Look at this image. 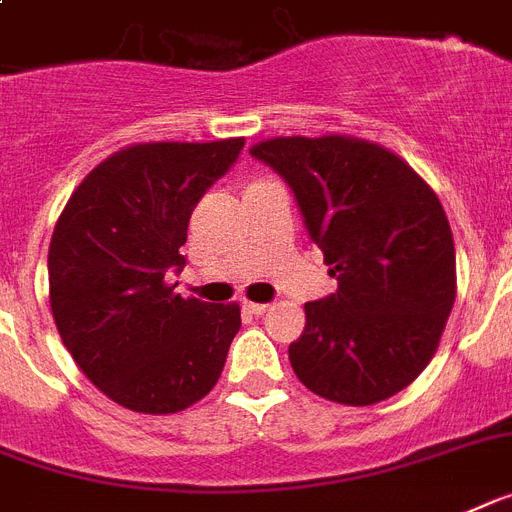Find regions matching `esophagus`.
<instances>
[{
    "label": "esophagus",
    "mask_w": 512,
    "mask_h": 512,
    "mask_svg": "<svg viewBox=\"0 0 512 512\" xmlns=\"http://www.w3.org/2000/svg\"><path fill=\"white\" fill-rule=\"evenodd\" d=\"M243 308H246L248 314H256V316H261V314H266V311H269V303H253V301H243Z\"/></svg>",
    "instance_id": "1"
}]
</instances>
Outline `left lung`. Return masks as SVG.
Masks as SVG:
<instances>
[{"label":"left lung","mask_w":512,"mask_h":512,"mask_svg":"<svg viewBox=\"0 0 512 512\" xmlns=\"http://www.w3.org/2000/svg\"><path fill=\"white\" fill-rule=\"evenodd\" d=\"M251 154L293 188L337 293L306 303L295 377L342 405L405 390L434 358L455 303L445 209L411 164L356 135H280Z\"/></svg>","instance_id":"left-lung-1"}]
</instances>
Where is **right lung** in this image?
<instances>
[{
  "mask_svg": "<svg viewBox=\"0 0 512 512\" xmlns=\"http://www.w3.org/2000/svg\"><path fill=\"white\" fill-rule=\"evenodd\" d=\"M243 143L125 146L83 177L54 225L57 332L80 371L128 411H185L225 369L240 306L183 298L164 274L183 269L190 214Z\"/></svg>",
  "mask_w": 512,
  "mask_h": 512,
  "instance_id": "1",
  "label": "right lung"
}]
</instances>
